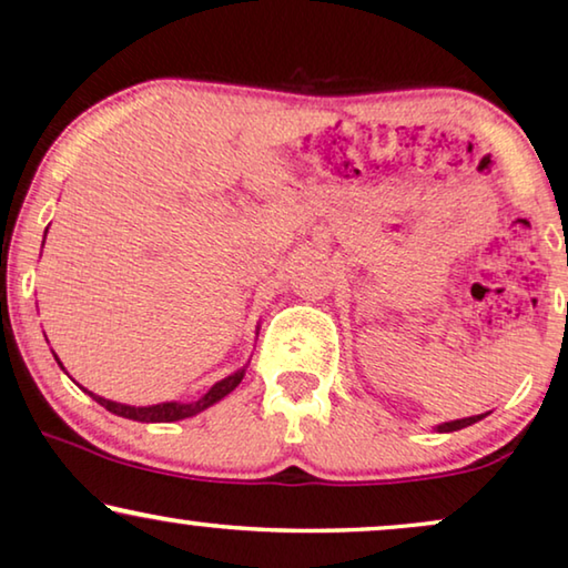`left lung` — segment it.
I'll return each instance as SVG.
<instances>
[{"label": "left lung", "mask_w": 568, "mask_h": 568, "mask_svg": "<svg viewBox=\"0 0 568 568\" xmlns=\"http://www.w3.org/2000/svg\"><path fill=\"white\" fill-rule=\"evenodd\" d=\"M486 414H476V417H463V419H453V422H443V425H437L435 429L437 433H455V429H463V427H470L476 425L478 419H484Z\"/></svg>", "instance_id": "obj_1"}]
</instances>
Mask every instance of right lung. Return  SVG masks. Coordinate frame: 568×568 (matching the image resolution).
Wrapping results in <instances>:
<instances>
[{"label":"right lung","mask_w":568,"mask_h":568,"mask_svg":"<svg viewBox=\"0 0 568 568\" xmlns=\"http://www.w3.org/2000/svg\"><path fill=\"white\" fill-rule=\"evenodd\" d=\"M48 234V229H45ZM45 242V236H43ZM55 363L61 365L59 355H53ZM63 367V365H61ZM246 373V365L239 367V371H234L231 375H226V378L213 383L211 388L205 390V394L197 398V402H164V404H151V406H131V404H118V402H110V398H102L98 394H92V390L84 388V394H90L94 402H98L100 406H105L108 412L118 414V417H125V419H133V422H180V419H187V417H195V414L205 412L207 406L219 404L223 396H229L231 390H234L239 383H242ZM82 388V386H79Z\"/></svg>","instance_id":"obj_1"}]
</instances>
